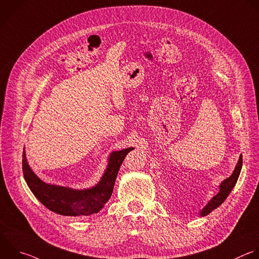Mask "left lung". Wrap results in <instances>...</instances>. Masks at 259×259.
Instances as JSON below:
<instances>
[{"instance_id":"obj_1","label":"left lung","mask_w":259,"mask_h":259,"mask_svg":"<svg viewBox=\"0 0 259 259\" xmlns=\"http://www.w3.org/2000/svg\"><path fill=\"white\" fill-rule=\"evenodd\" d=\"M242 162H243V158H242V155H240V158H239L238 163L233 171V174L229 178H227L225 181L222 182V184L220 185L219 193L215 196H213L211 198V200L207 203V205L201 210V212H200L201 217H205V215L209 214L213 209L219 207L229 196L230 192L233 190V188L236 185L237 180L239 178L240 171L242 168Z\"/></svg>"}]
</instances>
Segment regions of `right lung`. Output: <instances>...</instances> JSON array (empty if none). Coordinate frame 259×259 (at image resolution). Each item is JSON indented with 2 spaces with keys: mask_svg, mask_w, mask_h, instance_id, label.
I'll list each match as a JSON object with an SVG mask.
<instances>
[{
  "mask_svg": "<svg viewBox=\"0 0 259 259\" xmlns=\"http://www.w3.org/2000/svg\"><path fill=\"white\" fill-rule=\"evenodd\" d=\"M133 147L111 153L109 165L101 182L91 189L75 190L42 182L29 167L25 150L22 154L24 179L34 196L50 210L67 217L89 215L99 212L110 199L119 168Z\"/></svg>",
  "mask_w": 259,
  "mask_h": 259,
  "instance_id": "1",
  "label": "right lung"
}]
</instances>
